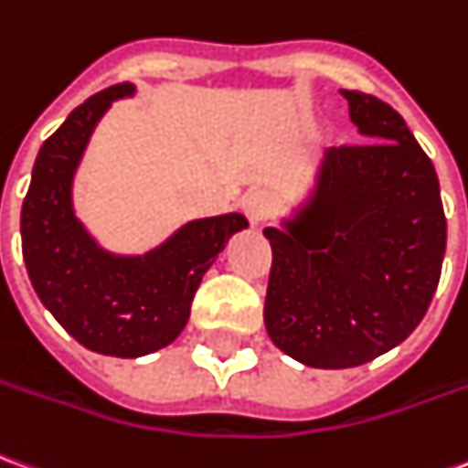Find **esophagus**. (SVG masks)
Masks as SVG:
<instances>
[{"instance_id":"esophagus-1","label":"esophagus","mask_w":468,"mask_h":468,"mask_svg":"<svg viewBox=\"0 0 468 468\" xmlns=\"http://www.w3.org/2000/svg\"><path fill=\"white\" fill-rule=\"evenodd\" d=\"M271 197H268L266 192H261V189H256V192H250V195H245L243 200V212L245 218H248V223L253 225V228H258L261 223H266L268 215H271Z\"/></svg>"}]
</instances>
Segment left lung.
<instances>
[{
    "label": "left lung",
    "mask_w": 468,
    "mask_h": 468,
    "mask_svg": "<svg viewBox=\"0 0 468 468\" xmlns=\"http://www.w3.org/2000/svg\"><path fill=\"white\" fill-rule=\"evenodd\" d=\"M365 146H332L312 195L263 235L273 250L266 322L273 345L319 370L398 347L426 316L446 253L436 169L403 116L342 90Z\"/></svg>",
    "instance_id": "obj_1"
}]
</instances>
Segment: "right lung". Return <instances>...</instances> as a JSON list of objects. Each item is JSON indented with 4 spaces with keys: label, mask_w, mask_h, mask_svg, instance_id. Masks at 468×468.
<instances>
[{
    "label": "right lung",
    "mask_w": 468,
    "mask_h": 468,
    "mask_svg": "<svg viewBox=\"0 0 468 468\" xmlns=\"http://www.w3.org/2000/svg\"><path fill=\"white\" fill-rule=\"evenodd\" d=\"M133 93L119 83L90 96L42 144L19 220L25 266L45 309L83 347L111 357H142L175 342L202 276L248 228L240 212H228L189 220L142 256L96 243L75 218L73 179L98 121Z\"/></svg>",
    "instance_id": "obj_1"
}]
</instances>
